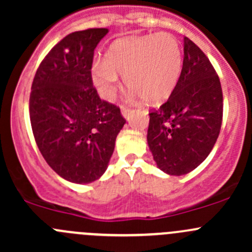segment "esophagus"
<instances>
[{"instance_id": "1", "label": "esophagus", "mask_w": 252, "mask_h": 252, "mask_svg": "<svg viewBox=\"0 0 252 252\" xmlns=\"http://www.w3.org/2000/svg\"><path fill=\"white\" fill-rule=\"evenodd\" d=\"M121 110H122V114L124 116V118L128 119V121H129L131 113H133V110H131V108H129V107H126V106H122Z\"/></svg>"}]
</instances>
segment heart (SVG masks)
I'll list each match as a JSON object with an SVG mask.
<instances>
[{"mask_svg": "<svg viewBox=\"0 0 252 252\" xmlns=\"http://www.w3.org/2000/svg\"><path fill=\"white\" fill-rule=\"evenodd\" d=\"M183 68V52L173 35L155 34L117 40L103 62H95L91 78L98 94L112 100L118 89V74L126 86L150 105L166 101L177 86Z\"/></svg>", "mask_w": 252, "mask_h": 252, "instance_id": "1", "label": "heart"}]
</instances>
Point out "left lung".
Instances as JSON below:
<instances>
[{"label": "left lung", "instance_id": "1", "mask_svg": "<svg viewBox=\"0 0 252 252\" xmlns=\"http://www.w3.org/2000/svg\"><path fill=\"white\" fill-rule=\"evenodd\" d=\"M149 114L147 144L157 167L167 174L189 173L215 146L223 117L220 81L210 60L188 37L174 91Z\"/></svg>", "mask_w": 252, "mask_h": 252}]
</instances>
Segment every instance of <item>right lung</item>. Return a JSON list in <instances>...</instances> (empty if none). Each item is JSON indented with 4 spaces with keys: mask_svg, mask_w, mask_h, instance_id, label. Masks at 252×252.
Masks as SVG:
<instances>
[{
    "mask_svg": "<svg viewBox=\"0 0 252 252\" xmlns=\"http://www.w3.org/2000/svg\"><path fill=\"white\" fill-rule=\"evenodd\" d=\"M106 28L63 37L40 63L32 85V134L48 166L77 184L98 179L107 169L126 119L101 100L91 78L94 51Z\"/></svg>",
    "mask_w": 252,
    "mask_h": 252,
    "instance_id": "obj_1",
    "label": "right lung"
}]
</instances>
